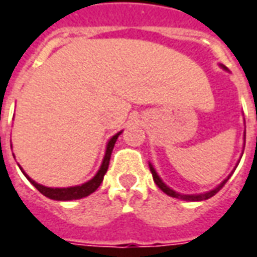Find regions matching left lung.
<instances>
[{"mask_svg":"<svg viewBox=\"0 0 257 257\" xmlns=\"http://www.w3.org/2000/svg\"><path fill=\"white\" fill-rule=\"evenodd\" d=\"M149 166H150V164H149ZM150 171H152V175H153V179H154V182H156V185H157V186H159L160 189L164 192V193H167L168 196L177 197V199H182V200H189V202H199V200H206V199H210L211 196H214L217 192L220 191L222 186L225 185V182L228 181L229 177H231V175H229L228 178L225 179V181H224L222 184L218 185L216 189H213V191L207 192V193H200V195H179V193H177V192H174L172 189H170V188H168V186H167V185L159 178L157 172L154 171V168L152 166H150Z\"/></svg>","mask_w":257,"mask_h":257,"instance_id":"8db88e82","label":"left lung"}]
</instances>
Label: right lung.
<instances>
[{"label": "right lung", "instance_id": "add662e5", "mask_svg": "<svg viewBox=\"0 0 257 257\" xmlns=\"http://www.w3.org/2000/svg\"><path fill=\"white\" fill-rule=\"evenodd\" d=\"M122 134V132H118L115 136H112L108 142V145H107V150H105V156H104L103 160V164L100 167V170L96 174V177L93 179H90L89 182H86V184L80 185V186H71V188H47V186H43V185L37 184L35 182L32 178H29L28 175H26V178L33 184L37 191L43 193L44 196L50 197V199H54V200H76V199H82V197L89 196L90 193L97 189L100 184L103 182L104 178V174L107 172L108 170V164H110V159H111V153H112V149H114V145H115L116 139H118V136Z\"/></svg>", "mask_w": 257, "mask_h": 257}]
</instances>
